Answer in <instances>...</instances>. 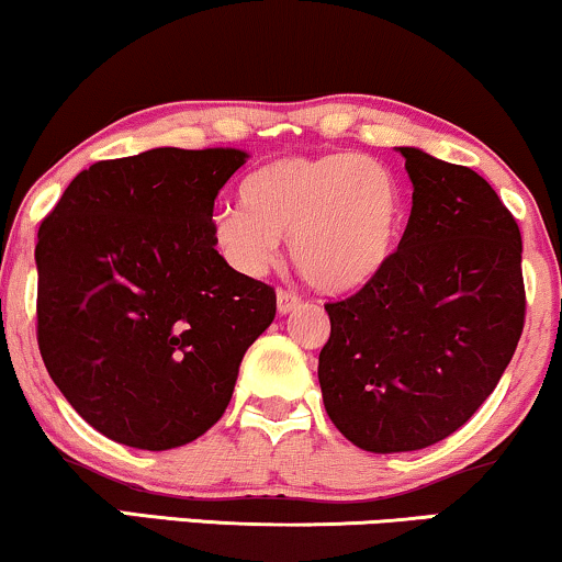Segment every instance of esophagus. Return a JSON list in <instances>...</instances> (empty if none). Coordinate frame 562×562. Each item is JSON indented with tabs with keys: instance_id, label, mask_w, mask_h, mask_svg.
I'll use <instances>...</instances> for the list:
<instances>
[{
	"instance_id": "34e87169",
	"label": "esophagus",
	"mask_w": 562,
	"mask_h": 562,
	"mask_svg": "<svg viewBox=\"0 0 562 562\" xmlns=\"http://www.w3.org/2000/svg\"><path fill=\"white\" fill-rule=\"evenodd\" d=\"M295 305H301V297H297L293 290L288 288L277 290V311H280V314H288V311H293Z\"/></svg>"
}]
</instances>
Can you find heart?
Wrapping results in <instances>:
<instances>
[{
  "label": "heart",
  "mask_w": 562,
  "mask_h": 562,
  "mask_svg": "<svg viewBox=\"0 0 562 562\" xmlns=\"http://www.w3.org/2000/svg\"><path fill=\"white\" fill-rule=\"evenodd\" d=\"M240 207L212 217L217 251L259 274L290 236V257L311 285L350 290L392 259L404 225V191L392 168L355 153L265 162L238 187Z\"/></svg>",
  "instance_id": "b5f03b06"
}]
</instances>
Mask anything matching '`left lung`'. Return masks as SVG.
Instances as JSON below:
<instances>
[{
  "label": "left lung",
  "instance_id": "obj_1",
  "mask_svg": "<svg viewBox=\"0 0 562 562\" xmlns=\"http://www.w3.org/2000/svg\"><path fill=\"white\" fill-rule=\"evenodd\" d=\"M412 212L358 293L324 305V407L366 451H417L459 430L498 386L527 318L521 233L467 166L400 147Z\"/></svg>",
  "mask_w": 562,
  "mask_h": 562
}]
</instances>
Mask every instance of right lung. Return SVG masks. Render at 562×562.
Wrapping results in <instances>:
<instances>
[{"label": "right lung", "instance_id": "obj_1", "mask_svg": "<svg viewBox=\"0 0 562 562\" xmlns=\"http://www.w3.org/2000/svg\"><path fill=\"white\" fill-rule=\"evenodd\" d=\"M240 150L158 147L92 162L38 228V350L59 392L111 440L166 451L228 407L248 345L272 324V285L212 240Z\"/></svg>", "mask_w": 562, "mask_h": 562}]
</instances>
